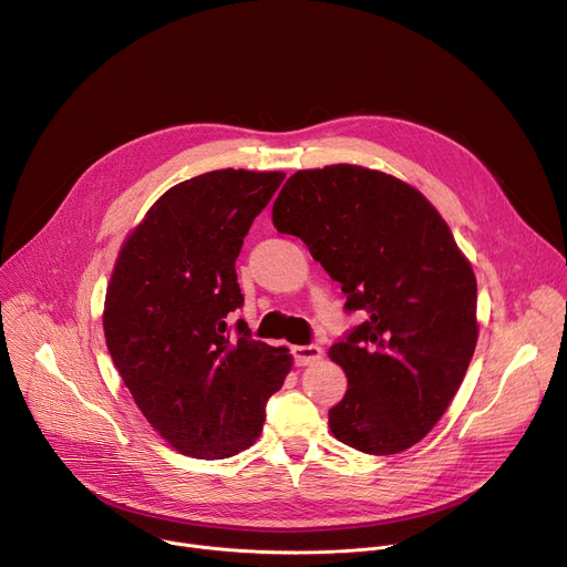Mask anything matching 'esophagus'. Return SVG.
Wrapping results in <instances>:
<instances>
[{"mask_svg":"<svg viewBox=\"0 0 567 567\" xmlns=\"http://www.w3.org/2000/svg\"><path fill=\"white\" fill-rule=\"evenodd\" d=\"M291 355H293V362L298 367H308V364H315L321 360L323 351L321 347L317 344H308V347H291Z\"/></svg>","mask_w":567,"mask_h":567,"instance_id":"obj_1","label":"esophagus"}]
</instances>
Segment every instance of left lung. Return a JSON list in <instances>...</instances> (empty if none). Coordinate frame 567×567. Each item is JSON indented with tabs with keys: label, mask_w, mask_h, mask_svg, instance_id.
Masks as SVG:
<instances>
[{
	"label": "left lung",
	"mask_w": 567,
	"mask_h": 567,
	"mask_svg": "<svg viewBox=\"0 0 567 567\" xmlns=\"http://www.w3.org/2000/svg\"><path fill=\"white\" fill-rule=\"evenodd\" d=\"M274 225L303 241L367 312L328 351L349 390L332 435L362 454L417 444L456 396L476 349V278L437 209L410 184L351 164L293 173Z\"/></svg>",
	"instance_id": "obj_1"
}]
</instances>
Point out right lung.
Here are the masks:
<instances>
[{"instance_id": "right-lung-1", "label": "right lung", "mask_w": 567, "mask_h": 567, "mask_svg": "<svg viewBox=\"0 0 567 567\" xmlns=\"http://www.w3.org/2000/svg\"><path fill=\"white\" fill-rule=\"evenodd\" d=\"M285 173L212 171L147 209L121 248L104 300L106 349L143 417L179 454L230 458L261 433L264 408L291 369L255 342L235 261Z\"/></svg>"}]
</instances>
